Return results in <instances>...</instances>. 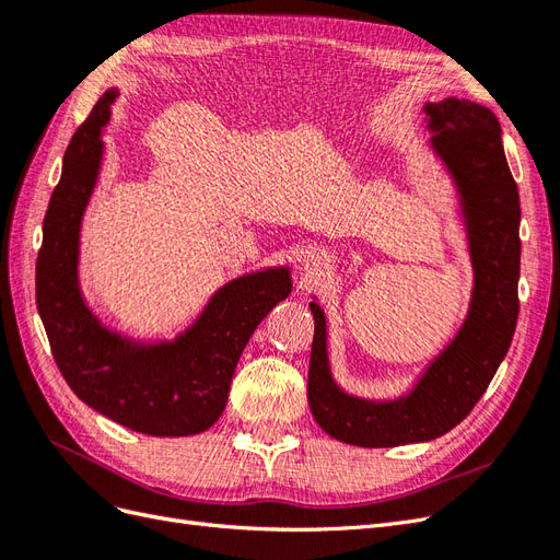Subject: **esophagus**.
Wrapping results in <instances>:
<instances>
[{"label":"esophagus","mask_w":560,"mask_h":560,"mask_svg":"<svg viewBox=\"0 0 560 560\" xmlns=\"http://www.w3.org/2000/svg\"><path fill=\"white\" fill-rule=\"evenodd\" d=\"M329 264V254L319 247H311L306 252V268L308 270H317V268H325Z\"/></svg>","instance_id":"34e87169"}]
</instances>
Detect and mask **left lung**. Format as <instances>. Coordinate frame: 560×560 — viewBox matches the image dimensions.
Listing matches in <instances>:
<instances>
[{
	"label": "left lung",
	"mask_w": 560,
	"mask_h": 560,
	"mask_svg": "<svg viewBox=\"0 0 560 560\" xmlns=\"http://www.w3.org/2000/svg\"><path fill=\"white\" fill-rule=\"evenodd\" d=\"M432 144L463 196L474 259L471 308L455 341L439 354L409 397L364 401L341 393L327 364L325 315L311 303L315 334L308 404L317 425L338 442L387 448L430 442L453 430L477 406L512 346L518 317L521 206L504 159L495 114L469 100L428 105Z\"/></svg>",
	"instance_id": "8db88e82"
}]
</instances>
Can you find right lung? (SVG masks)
Wrapping results in <instances>:
<instances>
[{
  "mask_svg": "<svg viewBox=\"0 0 560 560\" xmlns=\"http://www.w3.org/2000/svg\"><path fill=\"white\" fill-rule=\"evenodd\" d=\"M116 91L97 100L65 151L62 175L44 217L37 257V308L50 352L72 393L135 432L186 436L222 416L235 364L249 336L290 296L287 270L243 276L219 290L196 325L175 343L132 346L100 327L77 287L79 226L97 179Z\"/></svg>",
  "mask_w": 560,
  "mask_h": 560,
  "instance_id": "obj_1",
  "label": "right lung"
}]
</instances>
